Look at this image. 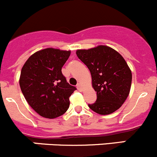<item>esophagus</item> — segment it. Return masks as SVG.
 <instances>
[{"mask_svg":"<svg viewBox=\"0 0 157 157\" xmlns=\"http://www.w3.org/2000/svg\"><path fill=\"white\" fill-rule=\"evenodd\" d=\"M77 90H80V91H81V90H82V86H81V84H80V83H77Z\"/></svg>","mask_w":157,"mask_h":157,"instance_id":"1","label":"esophagus"}]
</instances>
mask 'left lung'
Listing matches in <instances>:
<instances>
[{
    "mask_svg": "<svg viewBox=\"0 0 157 157\" xmlns=\"http://www.w3.org/2000/svg\"><path fill=\"white\" fill-rule=\"evenodd\" d=\"M92 76L97 99L89 107L99 115H109L122 105L129 95L132 74L123 57L110 47L99 45L77 51Z\"/></svg>",
    "mask_w": 157,
    "mask_h": 157,
    "instance_id": "1",
    "label": "left lung"
}]
</instances>
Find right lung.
Instances as JSON below:
<instances>
[{
	"label": "right lung",
	"instance_id": "obj_1",
	"mask_svg": "<svg viewBox=\"0 0 157 157\" xmlns=\"http://www.w3.org/2000/svg\"><path fill=\"white\" fill-rule=\"evenodd\" d=\"M71 52L48 48L28 58L21 70L20 86L29 105L39 115L55 118L69 108L75 86L70 85L61 68Z\"/></svg>",
	"mask_w": 157,
	"mask_h": 157
}]
</instances>
